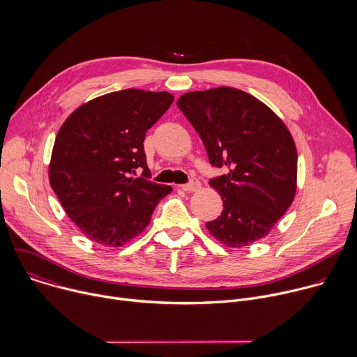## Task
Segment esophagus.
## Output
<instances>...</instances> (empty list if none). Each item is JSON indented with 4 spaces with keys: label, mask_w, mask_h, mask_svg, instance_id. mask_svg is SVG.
<instances>
[{
    "label": "esophagus",
    "mask_w": 357,
    "mask_h": 357,
    "mask_svg": "<svg viewBox=\"0 0 357 357\" xmlns=\"http://www.w3.org/2000/svg\"><path fill=\"white\" fill-rule=\"evenodd\" d=\"M181 188H182L185 192H196V190L200 189V182H199V179L192 178L189 183H185V185H182Z\"/></svg>",
    "instance_id": "34e87169"
}]
</instances>
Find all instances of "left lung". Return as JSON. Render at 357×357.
<instances>
[{"label":"left lung","mask_w":357,"mask_h":357,"mask_svg":"<svg viewBox=\"0 0 357 357\" xmlns=\"http://www.w3.org/2000/svg\"><path fill=\"white\" fill-rule=\"evenodd\" d=\"M206 148L223 200L222 215L206 223L227 247H244L268 234L296 192V148L282 120L263 101L233 87L189 91L176 101Z\"/></svg>","instance_id":"8db88e82"}]
</instances>
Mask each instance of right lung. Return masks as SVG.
<instances>
[{"label":"right lung","mask_w":357,"mask_h":357,"mask_svg":"<svg viewBox=\"0 0 357 357\" xmlns=\"http://www.w3.org/2000/svg\"><path fill=\"white\" fill-rule=\"evenodd\" d=\"M168 91L126 89L96 97L62 124L49 164V182L66 215L98 244L120 247L151 222L172 192L149 178L146 131L172 105ZM144 178L130 175L138 168Z\"/></svg>","instance_id":"right-lung-1"}]
</instances>
